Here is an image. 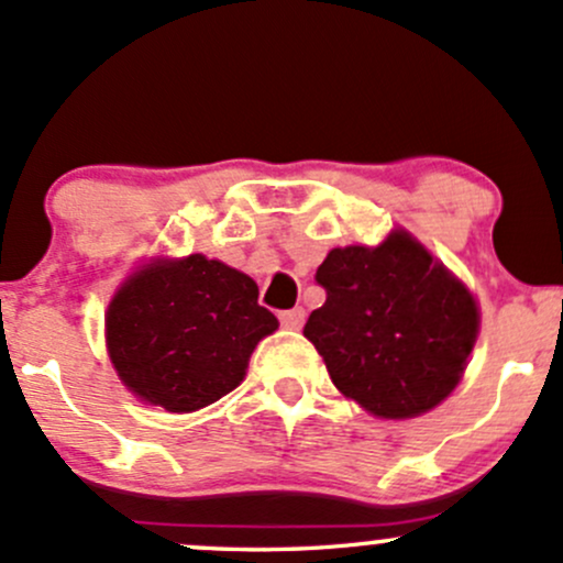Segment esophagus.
<instances>
[{"mask_svg":"<svg viewBox=\"0 0 563 563\" xmlns=\"http://www.w3.org/2000/svg\"><path fill=\"white\" fill-rule=\"evenodd\" d=\"M305 318H307V312L301 310V307H294V310L280 312L283 329H291V331H299L301 325H305Z\"/></svg>","mask_w":563,"mask_h":563,"instance_id":"esophagus-1","label":"esophagus"}]
</instances>
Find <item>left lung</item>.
<instances>
[{
  "label": "left lung",
  "instance_id": "left-lung-1",
  "mask_svg": "<svg viewBox=\"0 0 563 563\" xmlns=\"http://www.w3.org/2000/svg\"><path fill=\"white\" fill-rule=\"evenodd\" d=\"M325 305L305 336L336 390L385 419L430 411L454 390L478 333V307L409 232L376 249H333L314 272Z\"/></svg>",
  "mask_w": 563,
  "mask_h": 563
}]
</instances>
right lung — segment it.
Instances as JSON below:
<instances>
[{
    "label": "right lung",
    "instance_id": "obj_1",
    "mask_svg": "<svg viewBox=\"0 0 563 563\" xmlns=\"http://www.w3.org/2000/svg\"><path fill=\"white\" fill-rule=\"evenodd\" d=\"M277 329L243 272L191 253L139 269L111 299L117 374L165 411H197L243 382L253 347Z\"/></svg>",
    "mask_w": 563,
    "mask_h": 563
}]
</instances>
